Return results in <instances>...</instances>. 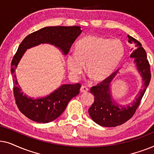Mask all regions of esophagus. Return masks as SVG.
<instances>
[{
    "mask_svg": "<svg viewBox=\"0 0 154 154\" xmlns=\"http://www.w3.org/2000/svg\"><path fill=\"white\" fill-rule=\"evenodd\" d=\"M80 90H81V92H87L88 91V88L86 87V86H81V89H80Z\"/></svg>",
    "mask_w": 154,
    "mask_h": 154,
    "instance_id": "1",
    "label": "esophagus"
}]
</instances>
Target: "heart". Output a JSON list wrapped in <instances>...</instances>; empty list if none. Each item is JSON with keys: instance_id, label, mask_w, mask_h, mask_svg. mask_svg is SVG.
<instances>
[{"instance_id": "b5f03b06", "label": "heart", "mask_w": 154, "mask_h": 154, "mask_svg": "<svg viewBox=\"0 0 154 154\" xmlns=\"http://www.w3.org/2000/svg\"><path fill=\"white\" fill-rule=\"evenodd\" d=\"M124 54L125 46L120 40L88 35L77 42L75 52L67 54V67L73 76L78 77L85 64L88 74L100 81L114 72Z\"/></svg>"}]
</instances>
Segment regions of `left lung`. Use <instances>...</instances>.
<instances>
[{"instance_id":"8db88e82","label":"left lung","mask_w":154,"mask_h":154,"mask_svg":"<svg viewBox=\"0 0 154 154\" xmlns=\"http://www.w3.org/2000/svg\"><path fill=\"white\" fill-rule=\"evenodd\" d=\"M128 42L132 47L130 57L134 58V64L142 79V89L137 94L135 100L130 104H118L113 99L111 85L119 73V70L115 71L96 86L92 87L90 92L94 94V101L88 109V112L92 119L101 126L116 127L122 125L132 118L150 82V66L147 60L146 51L142 48V44L130 35H128Z\"/></svg>"}]
</instances>
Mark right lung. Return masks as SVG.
I'll use <instances>...</instances> for the list:
<instances>
[{
  "label": "right lung",
  "mask_w": 154,
  "mask_h": 154,
  "mask_svg": "<svg viewBox=\"0 0 154 154\" xmlns=\"http://www.w3.org/2000/svg\"><path fill=\"white\" fill-rule=\"evenodd\" d=\"M81 26H48L27 35L19 46L12 61L14 96L16 104L23 114L37 123H47L60 116L69 101L79 94L81 84H64L48 95L32 98L22 92L17 80L15 69L26 50L40 44L55 46L66 55L75 39L81 34Z\"/></svg>",
  "instance_id": "add662e5"
}]
</instances>
